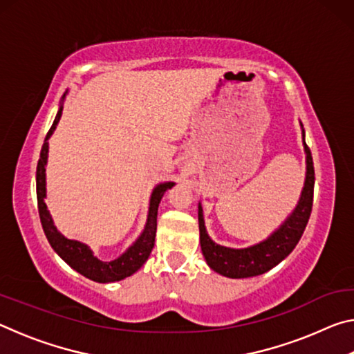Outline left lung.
<instances>
[{"mask_svg": "<svg viewBox=\"0 0 354 354\" xmlns=\"http://www.w3.org/2000/svg\"><path fill=\"white\" fill-rule=\"evenodd\" d=\"M304 151H306V183L301 194V198L295 211L284 225L279 227L277 232L261 243L254 245L250 248L234 250L220 247L209 239L205 218H203V209L198 206V225H200V243L203 256L207 262V266L227 278H250L257 277L268 270H272L274 266L284 259V257L292 253V250L297 247V243L301 239L304 230L313 212L314 203V183H315V171L310 149L304 142Z\"/></svg>", "mask_w": 354, "mask_h": 354, "instance_id": "obj_1", "label": "left lung"}]
</instances>
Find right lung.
<instances>
[{
	"label": "right lung",
	"instance_id": "1",
	"mask_svg": "<svg viewBox=\"0 0 354 354\" xmlns=\"http://www.w3.org/2000/svg\"><path fill=\"white\" fill-rule=\"evenodd\" d=\"M62 115V107L59 109L57 115L53 122L50 131L45 137L44 145H41L40 158L37 162V173H35V185H37V207L39 215L41 221V227H44L45 236L48 242L56 253L62 257V259L68 263L71 268H75L77 273L84 274L88 279L97 281V283H113V281H120L131 274L136 273L139 268L147 262L149 253L154 247V237H156V227H158V207L160 198H162L164 192L167 189H171L173 183L160 184L154 189L151 195V203H149V214H148V223L143 234L139 237L133 247H131L127 253L122 254L115 261L103 262L98 261L97 257L92 254L86 245L80 243L76 241H68L62 234H59L57 230L53 225V220L50 217V212L46 211L45 205V165H46V156H48V139L55 131L59 118Z\"/></svg>",
	"mask_w": 354,
	"mask_h": 354
}]
</instances>
